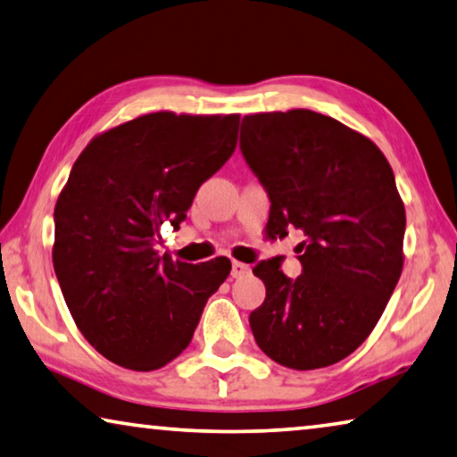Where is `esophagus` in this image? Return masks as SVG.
<instances>
[{
    "label": "esophagus",
    "instance_id": "obj_1",
    "mask_svg": "<svg viewBox=\"0 0 457 457\" xmlns=\"http://www.w3.org/2000/svg\"><path fill=\"white\" fill-rule=\"evenodd\" d=\"M248 272H250V266L248 264L237 262V260H234V262H231V277H234V278H242Z\"/></svg>",
    "mask_w": 457,
    "mask_h": 457
}]
</instances>
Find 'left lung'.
<instances>
[{"instance_id":"8db88e82","label":"left lung","mask_w":457,"mask_h":457,"mask_svg":"<svg viewBox=\"0 0 457 457\" xmlns=\"http://www.w3.org/2000/svg\"><path fill=\"white\" fill-rule=\"evenodd\" d=\"M240 150L270 199L268 236L296 228L303 272L270 260L252 272L266 299L250 313L260 350L315 370L364 344L403 272L404 205L385 154L342 121L309 110L245 115Z\"/></svg>"}]
</instances>
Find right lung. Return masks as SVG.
I'll list each match as a JSON object with an SVG mask.
<instances>
[{
  "label": "right lung",
  "instance_id": "obj_1",
  "mask_svg": "<svg viewBox=\"0 0 457 457\" xmlns=\"http://www.w3.org/2000/svg\"><path fill=\"white\" fill-rule=\"evenodd\" d=\"M237 124L148 113L93 137L72 164L54 207V272L79 331L113 364L148 372L175 360L228 278L226 256L175 262L156 244L234 154Z\"/></svg>",
  "mask_w": 457,
  "mask_h": 457
}]
</instances>
